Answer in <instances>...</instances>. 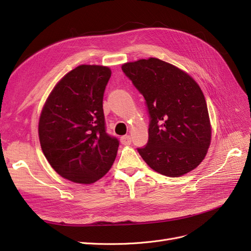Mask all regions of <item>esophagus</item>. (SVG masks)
Returning <instances> with one entry per match:
<instances>
[{"label": "esophagus", "instance_id": "esophagus-1", "mask_svg": "<svg viewBox=\"0 0 251 251\" xmlns=\"http://www.w3.org/2000/svg\"><path fill=\"white\" fill-rule=\"evenodd\" d=\"M121 143L123 145H130L131 144V136L130 135H124L121 137Z\"/></svg>", "mask_w": 251, "mask_h": 251}]
</instances>
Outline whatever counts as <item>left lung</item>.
Here are the masks:
<instances>
[{
  "label": "left lung",
  "mask_w": 251,
  "mask_h": 251,
  "mask_svg": "<svg viewBox=\"0 0 251 251\" xmlns=\"http://www.w3.org/2000/svg\"><path fill=\"white\" fill-rule=\"evenodd\" d=\"M122 70L144 96L150 116L149 140L137 148L142 158L173 178L196 169L211 143L208 107L196 80L156 58L125 63Z\"/></svg>",
  "instance_id": "obj_1"
}]
</instances>
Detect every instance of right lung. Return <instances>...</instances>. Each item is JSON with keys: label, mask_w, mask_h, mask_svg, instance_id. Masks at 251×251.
I'll return each mask as SVG.
<instances>
[{"label": "right lung", "mask_w": 251, "mask_h": 251, "mask_svg": "<svg viewBox=\"0 0 251 251\" xmlns=\"http://www.w3.org/2000/svg\"><path fill=\"white\" fill-rule=\"evenodd\" d=\"M108 67L79 65L50 94L39 119L41 149L51 168L69 181L91 184L109 171L119 147L106 133L103 94Z\"/></svg>", "instance_id": "right-lung-1"}]
</instances>
